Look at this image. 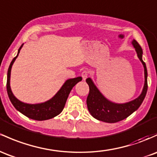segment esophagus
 <instances>
[{
    "mask_svg": "<svg viewBox=\"0 0 157 157\" xmlns=\"http://www.w3.org/2000/svg\"><path fill=\"white\" fill-rule=\"evenodd\" d=\"M89 75V72L88 71H86V70L82 71V72L81 73V76H82V77L83 80H86Z\"/></svg>",
    "mask_w": 157,
    "mask_h": 157,
    "instance_id": "1",
    "label": "esophagus"
}]
</instances>
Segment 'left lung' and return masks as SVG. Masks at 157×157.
Wrapping results in <instances>:
<instances>
[{"instance_id":"left-lung-1","label":"left lung","mask_w":157,"mask_h":157,"mask_svg":"<svg viewBox=\"0 0 157 157\" xmlns=\"http://www.w3.org/2000/svg\"><path fill=\"white\" fill-rule=\"evenodd\" d=\"M132 43L144 68V86L142 94L136 99L128 103L115 104L105 98L92 80L87 78L86 81L89 86V93L86 99L87 107L90 114L96 119L106 123H115L125 119L138 109L145 98L147 90V71L145 63L142 60V49L135 39Z\"/></svg>"}]
</instances>
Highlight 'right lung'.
I'll list each match as a JSON object with an SVG mask.
<instances>
[{
	"instance_id": "right-lung-1",
	"label": "right lung",
	"mask_w": 157,
	"mask_h": 157,
	"mask_svg": "<svg viewBox=\"0 0 157 157\" xmlns=\"http://www.w3.org/2000/svg\"><path fill=\"white\" fill-rule=\"evenodd\" d=\"M22 46H23V44L19 48L18 54L15 57L13 58V61L11 62L10 67H9L7 72V81H6V90H7L9 98H10V101L13 106H15V109L31 119L37 121L51 119L53 117L60 114V113L63 111V109H64L65 103H66L67 98H68V94L71 91L72 88L75 86L77 82L81 81L82 77H78L67 80L64 83V85L59 89V92L56 93V95L46 102L39 104H27L22 103L21 101H18L13 95L10 86V72H11L12 65H13L17 56H18V53L20 52V50L21 49Z\"/></svg>"
}]
</instances>
